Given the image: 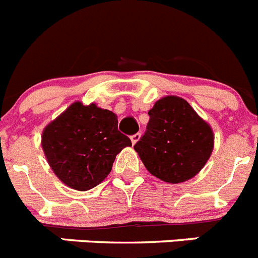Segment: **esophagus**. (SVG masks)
<instances>
[{
  "label": "esophagus",
  "mask_w": 258,
  "mask_h": 258,
  "mask_svg": "<svg viewBox=\"0 0 258 258\" xmlns=\"http://www.w3.org/2000/svg\"><path fill=\"white\" fill-rule=\"evenodd\" d=\"M140 138H141V134L140 133H136V134H134V136L131 137L132 143H133V145H136V143L138 142V141H140Z\"/></svg>",
  "instance_id": "obj_1"
}]
</instances>
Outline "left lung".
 I'll use <instances>...</instances> for the list:
<instances>
[{
  "instance_id": "1",
  "label": "left lung",
  "mask_w": 258,
  "mask_h": 258,
  "mask_svg": "<svg viewBox=\"0 0 258 258\" xmlns=\"http://www.w3.org/2000/svg\"><path fill=\"white\" fill-rule=\"evenodd\" d=\"M149 115L147 131L134 146L146 169L169 183L195 177L213 151L211 125L187 101L175 95L159 99Z\"/></svg>"
}]
</instances>
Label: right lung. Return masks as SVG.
<instances>
[{"label": "right lung", "instance_id": "right-lung-1", "mask_svg": "<svg viewBox=\"0 0 258 258\" xmlns=\"http://www.w3.org/2000/svg\"><path fill=\"white\" fill-rule=\"evenodd\" d=\"M117 116L95 103L74 102L45 126L41 146L52 172L68 187L88 191L112 169L118 152L131 147L117 131Z\"/></svg>", "mask_w": 258, "mask_h": 258}]
</instances>
